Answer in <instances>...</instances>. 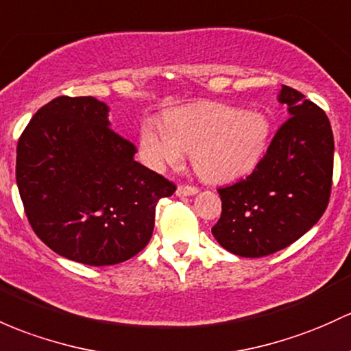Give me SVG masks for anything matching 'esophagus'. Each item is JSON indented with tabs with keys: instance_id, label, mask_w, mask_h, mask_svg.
I'll list each match as a JSON object with an SVG mask.
<instances>
[{
	"instance_id": "1",
	"label": "esophagus",
	"mask_w": 351,
	"mask_h": 351,
	"mask_svg": "<svg viewBox=\"0 0 351 351\" xmlns=\"http://www.w3.org/2000/svg\"><path fill=\"white\" fill-rule=\"evenodd\" d=\"M199 189L195 186H186V184H182V186L177 187L176 194L179 195V197H186V195H194L197 194Z\"/></svg>"
}]
</instances>
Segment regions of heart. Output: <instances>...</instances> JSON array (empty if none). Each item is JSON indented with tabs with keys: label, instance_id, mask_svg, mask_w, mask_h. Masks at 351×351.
<instances>
[{
	"label": "heart",
	"instance_id": "b5f03b06",
	"mask_svg": "<svg viewBox=\"0 0 351 351\" xmlns=\"http://www.w3.org/2000/svg\"><path fill=\"white\" fill-rule=\"evenodd\" d=\"M164 123H142L141 150L152 167L177 165L191 152L197 174L213 182H228L254 169L266 149L269 123L258 112L224 104H197L177 108Z\"/></svg>",
	"mask_w": 351,
	"mask_h": 351
}]
</instances>
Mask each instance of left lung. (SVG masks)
<instances>
[{
	"label": "left lung",
	"instance_id": "8db88e82",
	"mask_svg": "<svg viewBox=\"0 0 351 351\" xmlns=\"http://www.w3.org/2000/svg\"><path fill=\"white\" fill-rule=\"evenodd\" d=\"M278 100L289 119L276 130L263 159L246 179L219 187V221L213 234L224 250L263 258L308 232L330 202L333 132L325 112L282 85Z\"/></svg>",
	"mask_w": 351,
	"mask_h": 351
}]
</instances>
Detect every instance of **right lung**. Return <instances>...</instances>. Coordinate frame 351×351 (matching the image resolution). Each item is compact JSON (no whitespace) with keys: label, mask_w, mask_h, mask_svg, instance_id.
<instances>
[{"label":"right lung","mask_w":351,"mask_h":351,"mask_svg":"<svg viewBox=\"0 0 351 351\" xmlns=\"http://www.w3.org/2000/svg\"><path fill=\"white\" fill-rule=\"evenodd\" d=\"M93 97L43 105L16 147V184L35 234L88 266L134 258L149 244L156 206L176 184L134 160L130 141L110 129Z\"/></svg>","instance_id":"right-lung-1"}]
</instances>
